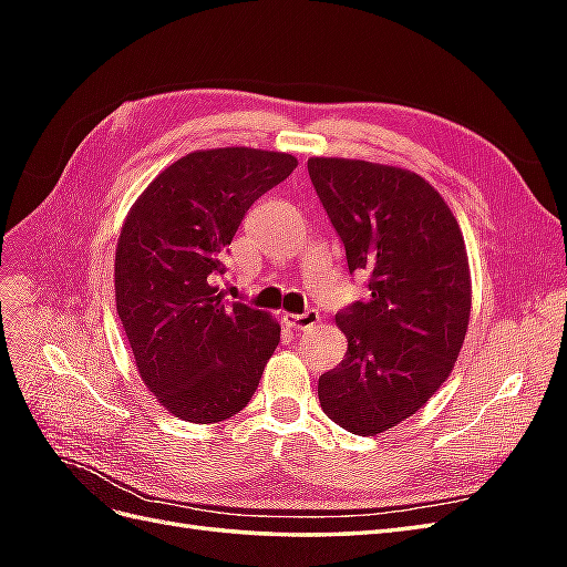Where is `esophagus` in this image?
Listing matches in <instances>:
<instances>
[{
    "instance_id": "1",
    "label": "esophagus",
    "mask_w": 567,
    "mask_h": 567,
    "mask_svg": "<svg viewBox=\"0 0 567 567\" xmlns=\"http://www.w3.org/2000/svg\"><path fill=\"white\" fill-rule=\"evenodd\" d=\"M284 321L288 326H293V329H298V331H305V329H312V326L319 323V312L307 310L302 315H284Z\"/></svg>"
}]
</instances>
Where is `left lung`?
Wrapping results in <instances>:
<instances>
[{
	"mask_svg": "<svg viewBox=\"0 0 567 567\" xmlns=\"http://www.w3.org/2000/svg\"><path fill=\"white\" fill-rule=\"evenodd\" d=\"M317 196L369 300L336 315L342 362L319 379L323 414L379 435L450 379L471 317V271L450 205L411 169L350 158L307 161Z\"/></svg>",
	"mask_w": 567,
	"mask_h": 567,
	"instance_id": "obj_1",
	"label": "left lung"
}]
</instances>
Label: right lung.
<instances>
[{"mask_svg":"<svg viewBox=\"0 0 567 567\" xmlns=\"http://www.w3.org/2000/svg\"><path fill=\"white\" fill-rule=\"evenodd\" d=\"M290 153H186L136 198L115 248V307L146 388L169 414L217 423L241 411L281 326L215 286L250 205L293 173Z\"/></svg>","mask_w":567,"mask_h":567,"instance_id":"obj_1","label":"right lung"}]
</instances>
